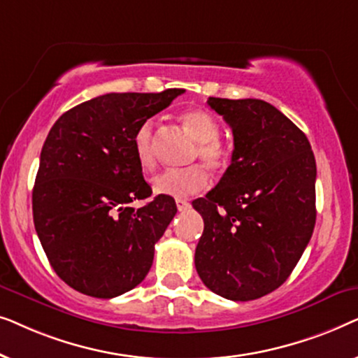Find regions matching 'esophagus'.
Here are the masks:
<instances>
[{
	"label": "esophagus",
	"instance_id": "34e87169",
	"mask_svg": "<svg viewBox=\"0 0 358 358\" xmlns=\"http://www.w3.org/2000/svg\"><path fill=\"white\" fill-rule=\"evenodd\" d=\"M176 205H178L179 212H185V210L190 208V203L187 202V200H184V199H178V200H176Z\"/></svg>",
	"mask_w": 358,
	"mask_h": 358
}]
</instances>
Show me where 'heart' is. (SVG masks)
<instances>
[{"instance_id":"heart-1","label":"heart","mask_w":358,"mask_h":358,"mask_svg":"<svg viewBox=\"0 0 358 358\" xmlns=\"http://www.w3.org/2000/svg\"><path fill=\"white\" fill-rule=\"evenodd\" d=\"M180 122L190 136L197 141L192 159H202L205 166L215 173H222L231 163V150L218 138L220 124L212 112L205 109H187L180 114ZM155 125L145 120L136 127L134 134L135 158L143 169L156 164L155 153ZM208 182L207 169L202 164H192L184 169H168L151 180L155 194L168 195L173 199H185L199 194Z\"/></svg>"}]
</instances>
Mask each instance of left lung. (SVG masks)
Segmentation results:
<instances>
[{
    "instance_id": "8db88e82",
    "label": "left lung",
    "mask_w": 358,
    "mask_h": 358,
    "mask_svg": "<svg viewBox=\"0 0 358 358\" xmlns=\"http://www.w3.org/2000/svg\"><path fill=\"white\" fill-rule=\"evenodd\" d=\"M233 130L231 164L192 205L203 218L195 268L210 290L233 301L282 285L316 223V161L306 135L261 99L208 97Z\"/></svg>"
}]
</instances>
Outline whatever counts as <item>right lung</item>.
<instances>
[{
  "label": "right lung",
  "instance_id": "right-lung-1",
  "mask_svg": "<svg viewBox=\"0 0 358 358\" xmlns=\"http://www.w3.org/2000/svg\"><path fill=\"white\" fill-rule=\"evenodd\" d=\"M182 92L97 96L48 131L32 190L34 224L53 271L76 292L114 298L150 272L178 207L168 195L131 207L151 195L131 140L141 122Z\"/></svg>",
  "mask_w": 358,
  "mask_h": 358
}]
</instances>
